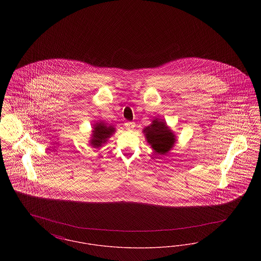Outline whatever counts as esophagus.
Returning <instances> with one entry per match:
<instances>
[{
	"instance_id": "obj_1",
	"label": "esophagus",
	"mask_w": 261,
	"mask_h": 261,
	"mask_svg": "<svg viewBox=\"0 0 261 261\" xmlns=\"http://www.w3.org/2000/svg\"><path fill=\"white\" fill-rule=\"evenodd\" d=\"M125 127L127 128V130H133L135 127V123L134 122H126Z\"/></svg>"
}]
</instances>
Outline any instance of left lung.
<instances>
[{"mask_svg": "<svg viewBox=\"0 0 261 261\" xmlns=\"http://www.w3.org/2000/svg\"><path fill=\"white\" fill-rule=\"evenodd\" d=\"M143 133L151 149L161 155L168 153L177 141L175 133L163 119H153L143 129Z\"/></svg>", "mask_w": 261, "mask_h": 261, "instance_id": "8db88e82", "label": "left lung"}]
</instances>
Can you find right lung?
Wrapping results in <instances>:
<instances>
[{"label":"right lung","mask_w":261,"mask_h":261,"mask_svg":"<svg viewBox=\"0 0 261 261\" xmlns=\"http://www.w3.org/2000/svg\"><path fill=\"white\" fill-rule=\"evenodd\" d=\"M115 128L112 125L107 124L103 121L96 122L93 125V130L91 134V139L89 141L90 145L95 148L99 149L106 144L109 139L115 133Z\"/></svg>","instance_id":"add662e5"}]
</instances>
